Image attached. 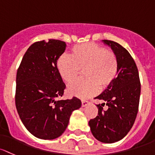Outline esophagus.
Here are the masks:
<instances>
[{
    "instance_id": "1",
    "label": "esophagus",
    "mask_w": 155,
    "mask_h": 155,
    "mask_svg": "<svg viewBox=\"0 0 155 155\" xmlns=\"http://www.w3.org/2000/svg\"><path fill=\"white\" fill-rule=\"evenodd\" d=\"M89 103L88 101L87 100H82V107H85L87 104Z\"/></svg>"
}]
</instances>
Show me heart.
<instances>
[{
	"label": "heart",
	"instance_id": "heart-1",
	"mask_svg": "<svg viewBox=\"0 0 155 155\" xmlns=\"http://www.w3.org/2000/svg\"><path fill=\"white\" fill-rule=\"evenodd\" d=\"M116 55L94 43H84L72 48L71 55L63 54L57 61V69L63 80L72 82L80 69H84L85 79H78L69 84L68 93L81 99L97 94L99 86L105 88L111 84L118 73Z\"/></svg>",
	"mask_w": 155,
	"mask_h": 155
}]
</instances>
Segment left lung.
<instances>
[{
	"instance_id": "1",
	"label": "left lung",
	"mask_w": 155,
	"mask_h": 155,
	"mask_svg": "<svg viewBox=\"0 0 155 155\" xmlns=\"http://www.w3.org/2000/svg\"><path fill=\"white\" fill-rule=\"evenodd\" d=\"M110 47L118 60L117 77L95 99L104 101L97 105L98 116L89 121L91 133L97 140L113 143L129 132L138 112L140 82L134 60L126 49L117 42L102 40ZM106 104L107 110H103Z\"/></svg>"
}]
</instances>
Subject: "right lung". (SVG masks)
<instances>
[{
  "label": "right lung",
  "instance_id": "1",
  "mask_svg": "<svg viewBox=\"0 0 155 155\" xmlns=\"http://www.w3.org/2000/svg\"><path fill=\"white\" fill-rule=\"evenodd\" d=\"M66 44L55 39L41 41L27 49L16 75L15 105L27 130L39 139L61 136L73 110L82 105L80 99L58 100L65 84L57 69V61Z\"/></svg>",
  "mask_w": 155,
  "mask_h": 155
}]
</instances>
